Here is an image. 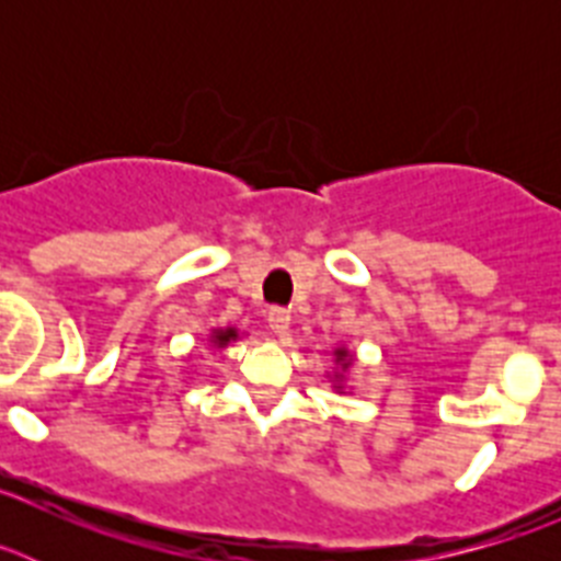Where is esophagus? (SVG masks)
Instances as JSON below:
<instances>
[{
    "label": "esophagus",
    "mask_w": 561,
    "mask_h": 561,
    "mask_svg": "<svg viewBox=\"0 0 561 561\" xmlns=\"http://www.w3.org/2000/svg\"><path fill=\"white\" fill-rule=\"evenodd\" d=\"M266 320H270V329L275 331L277 336H284L286 331H289V320L291 314L286 309H280V306H275V309H270V314H266Z\"/></svg>",
    "instance_id": "34e87169"
}]
</instances>
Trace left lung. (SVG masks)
<instances>
[{
    "label": "left lung",
    "instance_id": "obj_1",
    "mask_svg": "<svg viewBox=\"0 0 561 561\" xmlns=\"http://www.w3.org/2000/svg\"><path fill=\"white\" fill-rule=\"evenodd\" d=\"M336 354H340V356H345V354H342V351H336Z\"/></svg>",
    "mask_w": 561,
    "mask_h": 561
}]
</instances>
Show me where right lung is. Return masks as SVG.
Returning a JSON list of instances; mask_svg holds the SVG:
<instances>
[{
  "mask_svg": "<svg viewBox=\"0 0 561 561\" xmlns=\"http://www.w3.org/2000/svg\"><path fill=\"white\" fill-rule=\"evenodd\" d=\"M232 336H236V331L227 329V331H219V334H216V340H219V345H225V342H230Z\"/></svg>",
  "mask_w": 561,
  "mask_h": 561,
  "instance_id": "add662e5",
  "label": "right lung"
}]
</instances>
